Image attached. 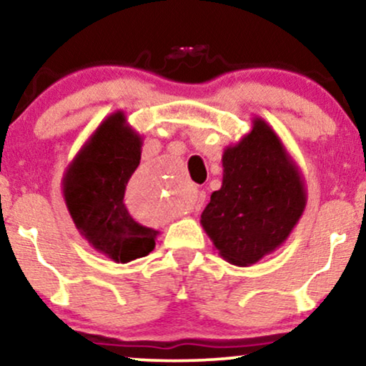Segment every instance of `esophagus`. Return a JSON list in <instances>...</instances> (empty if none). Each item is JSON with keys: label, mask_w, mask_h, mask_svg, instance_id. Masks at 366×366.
I'll return each mask as SVG.
<instances>
[{"label": "esophagus", "mask_w": 366, "mask_h": 366, "mask_svg": "<svg viewBox=\"0 0 366 366\" xmlns=\"http://www.w3.org/2000/svg\"><path fill=\"white\" fill-rule=\"evenodd\" d=\"M204 192H196L194 194V199H192V209H199V207L202 206V202H204Z\"/></svg>", "instance_id": "esophagus-1"}]
</instances>
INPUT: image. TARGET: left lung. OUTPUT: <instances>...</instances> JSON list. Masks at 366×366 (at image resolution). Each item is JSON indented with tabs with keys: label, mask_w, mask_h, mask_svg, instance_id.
Masks as SVG:
<instances>
[{
	"label": "left lung",
	"mask_w": 366,
	"mask_h": 366,
	"mask_svg": "<svg viewBox=\"0 0 366 366\" xmlns=\"http://www.w3.org/2000/svg\"><path fill=\"white\" fill-rule=\"evenodd\" d=\"M223 152V184L201 224L221 257L248 267L289 238L307 204L299 165L265 119Z\"/></svg>",
	"instance_id": "left-lung-1"
}]
</instances>
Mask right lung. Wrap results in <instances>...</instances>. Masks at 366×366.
<instances>
[{
	"label": "right lung",
	"mask_w": 366,
	"mask_h": 366,
	"mask_svg": "<svg viewBox=\"0 0 366 366\" xmlns=\"http://www.w3.org/2000/svg\"><path fill=\"white\" fill-rule=\"evenodd\" d=\"M143 138L114 111L92 132L62 177V196L81 237L117 263L147 257L159 231L138 224L124 189L142 159Z\"/></svg>",
	"instance_id": "right-lung-1"
}]
</instances>
